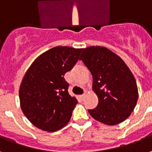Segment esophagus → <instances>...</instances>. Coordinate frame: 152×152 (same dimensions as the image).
Returning <instances> with one entry per match:
<instances>
[{
    "instance_id": "obj_1",
    "label": "esophagus",
    "mask_w": 152,
    "mask_h": 152,
    "mask_svg": "<svg viewBox=\"0 0 152 152\" xmlns=\"http://www.w3.org/2000/svg\"><path fill=\"white\" fill-rule=\"evenodd\" d=\"M85 97H86V94H82V95H80V99H85Z\"/></svg>"
}]
</instances>
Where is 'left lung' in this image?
Returning <instances> with one entry per match:
<instances>
[{"mask_svg":"<svg viewBox=\"0 0 152 152\" xmlns=\"http://www.w3.org/2000/svg\"><path fill=\"white\" fill-rule=\"evenodd\" d=\"M93 76L97 107L89 110L94 120L107 125L125 121L137 104L136 80L121 57L102 46L86 48L80 57Z\"/></svg>","mask_w":152,"mask_h":152,"instance_id":"8db88e82","label":"left lung"}]
</instances>
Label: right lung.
<instances>
[{
  "instance_id": "obj_1",
  "label": "right lung",
  "mask_w": 152,
  "mask_h": 152,
  "mask_svg": "<svg viewBox=\"0 0 152 152\" xmlns=\"http://www.w3.org/2000/svg\"><path fill=\"white\" fill-rule=\"evenodd\" d=\"M82 50L53 47L39 55L25 73L19 87L20 107L28 121L41 130H59L71 120L78 102L69 94L64 75Z\"/></svg>"
}]
</instances>
